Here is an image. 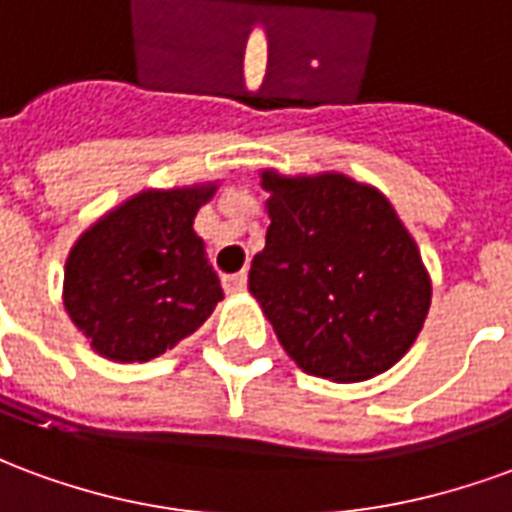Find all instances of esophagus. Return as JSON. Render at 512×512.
<instances>
[{
	"label": "esophagus",
	"mask_w": 512,
	"mask_h": 512,
	"mask_svg": "<svg viewBox=\"0 0 512 512\" xmlns=\"http://www.w3.org/2000/svg\"><path fill=\"white\" fill-rule=\"evenodd\" d=\"M222 285L227 293H244L246 290V274L244 271H238V274H227L222 277Z\"/></svg>",
	"instance_id": "34e87169"
}]
</instances>
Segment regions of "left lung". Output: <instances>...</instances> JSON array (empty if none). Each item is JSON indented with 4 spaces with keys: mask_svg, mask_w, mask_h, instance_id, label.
Masks as SVG:
<instances>
[{
    "mask_svg": "<svg viewBox=\"0 0 512 512\" xmlns=\"http://www.w3.org/2000/svg\"><path fill=\"white\" fill-rule=\"evenodd\" d=\"M266 249L249 268L279 343L310 376L354 384L414 345L430 310V277L384 194L343 172L266 169Z\"/></svg>",
    "mask_w": 512,
    "mask_h": 512,
    "instance_id": "left-lung-1",
    "label": "left lung"
}]
</instances>
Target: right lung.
Here are the masks:
<instances>
[{"label":"right lung","instance_id":"add662e5","mask_svg":"<svg viewBox=\"0 0 512 512\" xmlns=\"http://www.w3.org/2000/svg\"><path fill=\"white\" fill-rule=\"evenodd\" d=\"M216 183L147 189L73 244L62 301L76 329L112 362H150L197 332L222 285L194 233Z\"/></svg>","mask_w":512,"mask_h":512}]
</instances>
